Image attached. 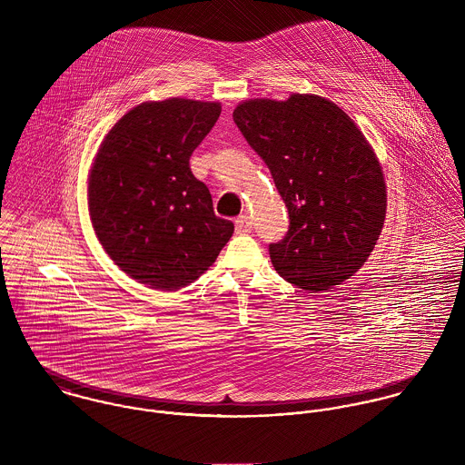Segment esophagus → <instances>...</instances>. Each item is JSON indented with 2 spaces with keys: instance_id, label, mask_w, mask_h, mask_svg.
<instances>
[{
  "instance_id": "obj_1",
  "label": "esophagus",
  "mask_w": 465,
  "mask_h": 465,
  "mask_svg": "<svg viewBox=\"0 0 465 465\" xmlns=\"http://www.w3.org/2000/svg\"><path fill=\"white\" fill-rule=\"evenodd\" d=\"M234 225H236V232H238V234H249V232L252 231V220H251L247 214L238 216L236 222H234Z\"/></svg>"
}]
</instances>
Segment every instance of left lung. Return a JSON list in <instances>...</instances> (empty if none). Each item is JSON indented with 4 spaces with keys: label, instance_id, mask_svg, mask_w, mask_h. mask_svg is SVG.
Listing matches in <instances>:
<instances>
[{
    "label": "left lung",
    "instance_id": "obj_1",
    "mask_svg": "<svg viewBox=\"0 0 465 465\" xmlns=\"http://www.w3.org/2000/svg\"><path fill=\"white\" fill-rule=\"evenodd\" d=\"M232 120L288 207L286 236L268 245L277 273L310 292L356 273L381 234L387 186L354 122L330 100L299 93L247 100Z\"/></svg>",
    "mask_w": 465,
    "mask_h": 465
}]
</instances>
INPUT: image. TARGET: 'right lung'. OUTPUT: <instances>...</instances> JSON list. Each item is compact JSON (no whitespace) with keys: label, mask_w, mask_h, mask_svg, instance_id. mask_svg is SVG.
Listing matches in <instances>:
<instances>
[{"label":"right lung","mask_w":465,"mask_h":465,"mask_svg":"<svg viewBox=\"0 0 465 465\" xmlns=\"http://www.w3.org/2000/svg\"><path fill=\"white\" fill-rule=\"evenodd\" d=\"M220 113L218 102H144L109 131L94 157L87 186L94 232L111 260L150 288L193 282L234 232L190 168Z\"/></svg>","instance_id":"1"}]
</instances>
